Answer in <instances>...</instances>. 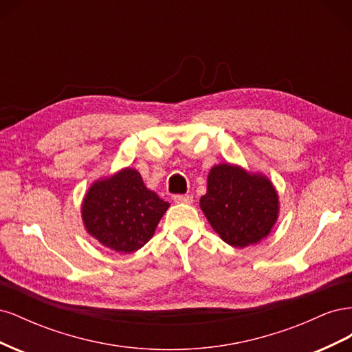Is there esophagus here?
Here are the masks:
<instances>
[{
	"label": "esophagus",
	"mask_w": 352,
	"mask_h": 352,
	"mask_svg": "<svg viewBox=\"0 0 352 352\" xmlns=\"http://www.w3.org/2000/svg\"><path fill=\"white\" fill-rule=\"evenodd\" d=\"M173 201L180 202V204H190V202L194 201V198H192V195L185 194V195H175Z\"/></svg>",
	"instance_id": "34e87169"
}]
</instances>
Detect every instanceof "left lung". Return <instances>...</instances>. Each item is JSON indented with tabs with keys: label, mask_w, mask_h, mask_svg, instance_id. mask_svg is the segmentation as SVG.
I'll use <instances>...</instances> for the list:
<instances>
[{
	"label": "left lung",
	"mask_w": 352,
	"mask_h": 352,
	"mask_svg": "<svg viewBox=\"0 0 352 352\" xmlns=\"http://www.w3.org/2000/svg\"><path fill=\"white\" fill-rule=\"evenodd\" d=\"M199 207L223 241L245 248L270 233L279 214V195L265 176L221 163L210 170Z\"/></svg>",
	"instance_id": "left-lung-1"
}]
</instances>
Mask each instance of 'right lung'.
<instances>
[{"instance_id": "obj_1", "label": "right lung", "mask_w": 352, "mask_h": 352, "mask_svg": "<svg viewBox=\"0 0 352 352\" xmlns=\"http://www.w3.org/2000/svg\"><path fill=\"white\" fill-rule=\"evenodd\" d=\"M168 207L145 186L138 170L126 167L91 185L82 202V220L89 235L104 247L129 254L153 238Z\"/></svg>"}]
</instances>
